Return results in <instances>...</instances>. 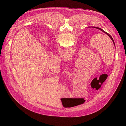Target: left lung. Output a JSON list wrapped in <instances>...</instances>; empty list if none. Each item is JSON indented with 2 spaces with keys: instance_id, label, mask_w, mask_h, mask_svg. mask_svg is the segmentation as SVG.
<instances>
[{
  "instance_id": "1",
  "label": "left lung",
  "mask_w": 126,
  "mask_h": 126,
  "mask_svg": "<svg viewBox=\"0 0 126 126\" xmlns=\"http://www.w3.org/2000/svg\"><path fill=\"white\" fill-rule=\"evenodd\" d=\"M93 27V28H96V29H99V30H101V31H102V32H103L104 33H105V34H106L107 35H108L110 37V38L111 39V40H112V41H113V43H114V45H115V42H114V40H113V38L112 37V36H111L109 34V33H108L107 32H105V31H104L102 29H101V28H99V27Z\"/></svg>"
}]
</instances>
